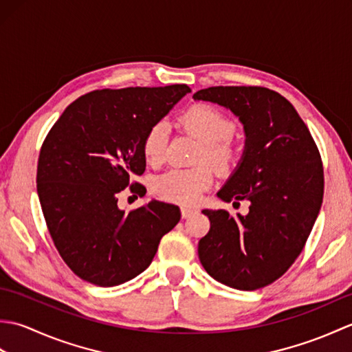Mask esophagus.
<instances>
[{
	"label": "esophagus",
	"mask_w": 352,
	"mask_h": 352,
	"mask_svg": "<svg viewBox=\"0 0 352 352\" xmlns=\"http://www.w3.org/2000/svg\"><path fill=\"white\" fill-rule=\"evenodd\" d=\"M195 213H197L195 208H192V207H182V216H183L184 219L190 218V216L195 214Z\"/></svg>",
	"instance_id": "1"
}]
</instances>
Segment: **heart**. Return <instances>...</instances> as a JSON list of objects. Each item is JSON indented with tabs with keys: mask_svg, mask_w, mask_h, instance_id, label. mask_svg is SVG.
I'll list each match as a JSON object with an SVG mask.
<instances>
[{
	"mask_svg": "<svg viewBox=\"0 0 352 352\" xmlns=\"http://www.w3.org/2000/svg\"><path fill=\"white\" fill-rule=\"evenodd\" d=\"M180 122L186 130L203 142L198 163H210L219 172H228L234 168L239 151L231 142L234 122L221 110L210 104L198 102L186 109ZM168 145V125L155 122L145 134L142 151L148 163L163 162ZM214 180V170L207 164H199L192 169H170L154 180L155 195L177 204H195L201 193L210 188Z\"/></svg>",
	"mask_w": 352,
	"mask_h": 352,
	"instance_id": "obj_1",
	"label": "heart"
}]
</instances>
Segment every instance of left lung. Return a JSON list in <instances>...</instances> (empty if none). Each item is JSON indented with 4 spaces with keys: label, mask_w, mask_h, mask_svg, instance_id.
<instances>
[{
    "label": "left lung",
    "mask_w": 352,
    "mask_h": 352,
    "mask_svg": "<svg viewBox=\"0 0 352 352\" xmlns=\"http://www.w3.org/2000/svg\"><path fill=\"white\" fill-rule=\"evenodd\" d=\"M230 109L243 124L242 162L218 197L248 199L246 216L203 210L210 230L198 243L207 274L239 290L278 280L304 250L324 197V166L302 119L278 92L214 86L193 94Z\"/></svg>",
    "instance_id": "1"
}]
</instances>
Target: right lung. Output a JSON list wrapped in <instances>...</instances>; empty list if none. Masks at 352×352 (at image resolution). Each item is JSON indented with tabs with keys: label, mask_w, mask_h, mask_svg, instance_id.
I'll list each match as a JSON object with an SVG mask.
<instances>
[{
	"label": "right lung",
	"mask_w": 352,
	"mask_h": 352,
	"mask_svg": "<svg viewBox=\"0 0 352 352\" xmlns=\"http://www.w3.org/2000/svg\"><path fill=\"white\" fill-rule=\"evenodd\" d=\"M188 92L186 85L101 89L71 102L51 126L37 195L52 242L81 280L111 287L134 278L180 221V208L160 201L119 210L118 193L130 186L144 197L133 182L146 166L142 142Z\"/></svg>",
	"instance_id": "1"
}]
</instances>
